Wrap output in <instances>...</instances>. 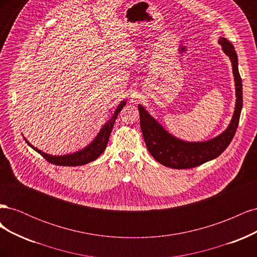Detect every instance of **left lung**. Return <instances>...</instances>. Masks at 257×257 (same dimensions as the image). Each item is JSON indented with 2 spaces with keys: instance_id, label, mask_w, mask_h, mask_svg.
<instances>
[{
  "instance_id": "obj_1",
  "label": "left lung",
  "mask_w": 257,
  "mask_h": 257,
  "mask_svg": "<svg viewBox=\"0 0 257 257\" xmlns=\"http://www.w3.org/2000/svg\"><path fill=\"white\" fill-rule=\"evenodd\" d=\"M224 52L231 61L232 73L236 84V108L229 126L221 135L204 143H186L178 139L163 128L143 106H138L141 127L147 149L160 164L175 168L185 169L199 166L213 160L226 149L238 127L241 108H242V81L238 71V58L234 46L226 38H220Z\"/></svg>"
}]
</instances>
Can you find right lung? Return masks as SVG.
Segmentation results:
<instances>
[{
	"label": "right lung",
	"instance_id": "right-lung-1",
	"mask_svg": "<svg viewBox=\"0 0 257 257\" xmlns=\"http://www.w3.org/2000/svg\"><path fill=\"white\" fill-rule=\"evenodd\" d=\"M124 105H125V102H122L118 106V108L115 109L110 120L105 124L102 130H100V132L94 141H93L87 148H84V149L76 152V153L62 155V157H56V155H49V154L44 153L41 150H38L37 148L31 145L27 141V139H26V142L28 143V145L31 148H33L36 152L40 153L46 161H48L49 163H51V164L59 165V166H79V165L88 164V163L96 160L106 149V146L108 144V139H109V136H110V133L112 131L116 116H118L119 112L121 111Z\"/></svg>",
	"mask_w": 257,
	"mask_h": 257
}]
</instances>
